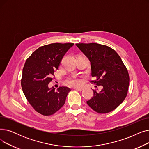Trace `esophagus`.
Wrapping results in <instances>:
<instances>
[{"mask_svg": "<svg viewBox=\"0 0 149 149\" xmlns=\"http://www.w3.org/2000/svg\"><path fill=\"white\" fill-rule=\"evenodd\" d=\"M74 89L77 90H79V91H82L84 90V87H75Z\"/></svg>", "mask_w": 149, "mask_h": 149, "instance_id": "34e87169", "label": "esophagus"}]
</instances>
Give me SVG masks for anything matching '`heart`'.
Instances as JSON below:
<instances>
[{
  "label": "heart",
  "instance_id": "obj_1",
  "mask_svg": "<svg viewBox=\"0 0 149 149\" xmlns=\"http://www.w3.org/2000/svg\"><path fill=\"white\" fill-rule=\"evenodd\" d=\"M67 82L72 86H77L81 83V79L77 76H71L67 79Z\"/></svg>",
  "mask_w": 149,
  "mask_h": 149
}]
</instances>
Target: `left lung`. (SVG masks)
Returning a JSON list of instances; mask_svg holds the SVG:
<instances>
[{
  "label": "left lung",
  "instance_id": "8db88e82",
  "mask_svg": "<svg viewBox=\"0 0 149 149\" xmlns=\"http://www.w3.org/2000/svg\"><path fill=\"white\" fill-rule=\"evenodd\" d=\"M76 45L90 62L91 82L102 89L93 90V96L87 101L98 113H107L121 104L128 92L129 75L118 54L110 47L96 43L76 44Z\"/></svg>",
  "mask_w": 149,
  "mask_h": 149
}]
</instances>
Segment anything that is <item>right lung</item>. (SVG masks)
<instances>
[{"instance_id":"1","label":"right lung","mask_w":149,"mask_h":149,"mask_svg":"<svg viewBox=\"0 0 149 149\" xmlns=\"http://www.w3.org/2000/svg\"><path fill=\"white\" fill-rule=\"evenodd\" d=\"M73 43H53L35 50L28 58L22 71L21 79L24 94L27 101L40 114L49 116L58 111L64 105L70 88L59 87L55 91L48 84L53 79L63 56Z\"/></svg>"}]
</instances>
